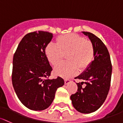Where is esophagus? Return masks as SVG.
<instances>
[{
	"mask_svg": "<svg viewBox=\"0 0 123 123\" xmlns=\"http://www.w3.org/2000/svg\"><path fill=\"white\" fill-rule=\"evenodd\" d=\"M64 81H65V85L68 84H69V82H71L70 80H68V79H65V80H64Z\"/></svg>",
	"mask_w": 123,
	"mask_h": 123,
	"instance_id": "obj_1",
	"label": "esophagus"
}]
</instances>
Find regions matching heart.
<instances>
[{
    "label": "heart",
    "instance_id": "obj_1",
    "mask_svg": "<svg viewBox=\"0 0 123 123\" xmlns=\"http://www.w3.org/2000/svg\"><path fill=\"white\" fill-rule=\"evenodd\" d=\"M45 55L54 66L67 55L68 62L56 66L54 72L56 75L68 78L77 75L79 69L84 70L89 67L94 59V48L91 41L71 33L58 37L56 44L49 43L45 48Z\"/></svg>",
    "mask_w": 123,
    "mask_h": 123
}]
</instances>
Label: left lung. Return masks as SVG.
I'll list each match as a JSON object with an SVG mask.
<instances>
[{
  "instance_id": "obj_1",
  "label": "left lung",
  "mask_w": 123,
  "mask_h": 123,
  "mask_svg": "<svg viewBox=\"0 0 123 123\" xmlns=\"http://www.w3.org/2000/svg\"><path fill=\"white\" fill-rule=\"evenodd\" d=\"M82 33L92 43L94 58L84 71L75 78L84 81L77 83L78 91L71 95V99L76 110L89 114L97 110L105 101L110 87L112 66L109 52L101 40L90 32ZM83 83L85 87L82 86Z\"/></svg>"
}]
</instances>
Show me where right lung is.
<instances>
[{"label": "right lung", "mask_w": 123, "mask_h": 123, "mask_svg": "<svg viewBox=\"0 0 123 123\" xmlns=\"http://www.w3.org/2000/svg\"><path fill=\"white\" fill-rule=\"evenodd\" d=\"M52 33L44 31L29 33L22 38L13 59L12 81L18 98L29 109L42 111L48 108L64 80H50L52 70L45 48Z\"/></svg>", "instance_id": "right-lung-1"}]
</instances>
